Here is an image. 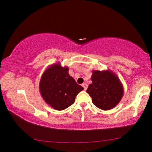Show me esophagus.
<instances>
[{
  "mask_svg": "<svg viewBox=\"0 0 152 152\" xmlns=\"http://www.w3.org/2000/svg\"><path fill=\"white\" fill-rule=\"evenodd\" d=\"M82 86H83L84 91H86L87 88H88V84H86V83H84V84H82Z\"/></svg>",
  "mask_w": 152,
  "mask_h": 152,
  "instance_id": "obj_1",
  "label": "esophagus"
}]
</instances>
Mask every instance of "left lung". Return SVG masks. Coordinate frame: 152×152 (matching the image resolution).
<instances>
[{
  "instance_id": "8db88e82",
  "label": "left lung",
  "mask_w": 152,
  "mask_h": 152,
  "mask_svg": "<svg viewBox=\"0 0 152 152\" xmlns=\"http://www.w3.org/2000/svg\"><path fill=\"white\" fill-rule=\"evenodd\" d=\"M91 80L86 92L91 96L92 103L104 110L116 107L124 94L119 77L109 70H93Z\"/></svg>"
}]
</instances>
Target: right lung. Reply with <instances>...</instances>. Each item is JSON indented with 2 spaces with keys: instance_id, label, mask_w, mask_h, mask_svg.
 I'll list each match as a JSON object with an SVG mask.
<instances>
[{
  "instance_id": "add662e5",
  "label": "right lung",
  "mask_w": 152,
  "mask_h": 152,
  "mask_svg": "<svg viewBox=\"0 0 152 152\" xmlns=\"http://www.w3.org/2000/svg\"><path fill=\"white\" fill-rule=\"evenodd\" d=\"M68 67L60 63L51 64L44 71L39 82V91L44 101L58 110L72 104L76 95L84 88L68 74Z\"/></svg>"
}]
</instances>
